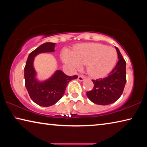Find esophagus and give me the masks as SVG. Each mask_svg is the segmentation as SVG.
<instances>
[{
	"mask_svg": "<svg viewBox=\"0 0 147 147\" xmlns=\"http://www.w3.org/2000/svg\"><path fill=\"white\" fill-rule=\"evenodd\" d=\"M78 80H80V81H84V80H85V77H84L82 75H80V76H78Z\"/></svg>",
	"mask_w": 147,
	"mask_h": 147,
	"instance_id": "1",
	"label": "esophagus"
}]
</instances>
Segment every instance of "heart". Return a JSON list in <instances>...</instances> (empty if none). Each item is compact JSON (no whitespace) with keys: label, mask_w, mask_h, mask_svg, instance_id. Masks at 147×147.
<instances>
[{"label":"heart","mask_w":147,"mask_h":147,"mask_svg":"<svg viewBox=\"0 0 147 147\" xmlns=\"http://www.w3.org/2000/svg\"><path fill=\"white\" fill-rule=\"evenodd\" d=\"M62 59L72 68L79 69L87 64V71L94 78H100L112 70L117 59V53L113 48L100 43L80 44L73 52L65 49Z\"/></svg>","instance_id":"1"}]
</instances>
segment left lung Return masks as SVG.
I'll return each instance as SVG.
<instances>
[{"label": "left lung", "instance_id": "obj_1", "mask_svg": "<svg viewBox=\"0 0 147 147\" xmlns=\"http://www.w3.org/2000/svg\"><path fill=\"white\" fill-rule=\"evenodd\" d=\"M115 48L119 58L115 67L106 78L92 80L94 84L93 89L86 93L89 100L96 104H112L123 94L126 82V61L119 49Z\"/></svg>", "mask_w": 147, "mask_h": 147}]
</instances>
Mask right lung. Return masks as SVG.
<instances>
[{
  "instance_id": "add662e5",
  "label": "right lung",
  "mask_w": 147,
  "mask_h": 147,
  "mask_svg": "<svg viewBox=\"0 0 147 147\" xmlns=\"http://www.w3.org/2000/svg\"><path fill=\"white\" fill-rule=\"evenodd\" d=\"M55 43H45L29 54L24 67L25 86L30 97L35 103L43 107L56 104L64 94L66 87L77 75L67 76L61 71H57L51 78L45 82H38L35 78L36 72L33 67L34 59L37 54L54 51Z\"/></svg>"
}]
</instances>
